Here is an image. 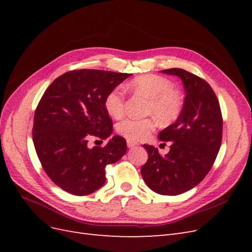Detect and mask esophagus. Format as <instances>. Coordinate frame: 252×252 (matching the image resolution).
<instances>
[{
  "label": "esophagus",
  "instance_id": "esophagus-1",
  "mask_svg": "<svg viewBox=\"0 0 252 252\" xmlns=\"http://www.w3.org/2000/svg\"><path fill=\"white\" fill-rule=\"evenodd\" d=\"M136 144L135 142H132V141H127V146H128V148H132V147H134V146H136Z\"/></svg>",
  "mask_w": 252,
  "mask_h": 252
}]
</instances>
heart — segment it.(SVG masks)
Wrapping results in <instances>:
<instances>
[{
	"mask_svg": "<svg viewBox=\"0 0 252 252\" xmlns=\"http://www.w3.org/2000/svg\"><path fill=\"white\" fill-rule=\"evenodd\" d=\"M134 94L148 98L147 114L158 118L162 123H171L177 120L184 106V96L167 78L157 74H143L130 83ZM105 109L110 117L120 118L124 112L125 95L121 88L111 89L104 101ZM157 122L155 118L133 119L126 118L117 125V131L125 139L138 142L147 139L155 130Z\"/></svg>",
	"mask_w": 252,
	"mask_h": 252,
	"instance_id": "heart-1",
	"label": "heart"
}]
</instances>
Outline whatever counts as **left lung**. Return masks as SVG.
Masks as SVG:
<instances>
[{"label": "left lung", "mask_w": 252, "mask_h": 252, "mask_svg": "<svg viewBox=\"0 0 252 252\" xmlns=\"http://www.w3.org/2000/svg\"><path fill=\"white\" fill-rule=\"evenodd\" d=\"M177 75L186 90L184 106L178 120L158 133L170 142L164 157L150 145L147 162L141 173L147 186L163 195H178L195 187L215 163L222 143L223 119L218 97L209 84L181 68L162 70Z\"/></svg>", "instance_id": "8db88e82"}]
</instances>
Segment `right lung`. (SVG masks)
I'll use <instances>...</instances> for the list:
<instances>
[{
	"label": "right lung",
	"instance_id": "add662e5",
	"mask_svg": "<svg viewBox=\"0 0 252 252\" xmlns=\"http://www.w3.org/2000/svg\"><path fill=\"white\" fill-rule=\"evenodd\" d=\"M129 73L96 69L68 71L53 81L34 112L32 140L37 158L51 181L74 195H87L106 182L105 167L126 154L119 135L104 147H88L91 136L106 140L112 121L104 101Z\"/></svg>",
	"mask_w": 252,
	"mask_h": 252
}]
</instances>
